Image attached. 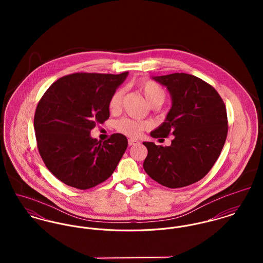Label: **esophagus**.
Wrapping results in <instances>:
<instances>
[{
  "label": "esophagus",
  "mask_w": 263,
  "mask_h": 263,
  "mask_svg": "<svg viewBox=\"0 0 263 263\" xmlns=\"http://www.w3.org/2000/svg\"><path fill=\"white\" fill-rule=\"evenodd\" d=\"M137 144H139V142L137 140H133V139L128 140V146H135Z\"/></svg>",
  "instance_id": "34e87169"
}]
</instances>
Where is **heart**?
Instances as JSON below:
<instances>
[{
    "mask_svg": "<svg viewBox=\"0 0 263 263\" xmlns=\"http://www.w3.org/2000/svg\"><path fill=\"white\" fill-rule=\"evenodd\" d=\"M137 88L144 95L147 102L152 106H159L165 101L166 92L164 88L153 80L145 79L140 81L137 84ZM122 95H123L122 89H117L110 97L108 107L111 112L116 111L119 108ZM115 127L117 132H119L120 134H123L130 138H137L142 134L143 130L150 127V123L145 120H136V119L123 117L116 122Z\"/></svg>",
    "mask_w": 263,
    "mask_h": 263,
    "instance_id": "heart-1",
    "label": "heart"
}]
</instances>
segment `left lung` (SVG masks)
<instances>
[{
	"label": "left lung",
	"instance_id": "8db88e82",
	"mask_svg": "<svg viewBox=\"0 0 263 263\" xmlns=\"http://www.w3.org/2000/svg\"><path fill=\"white\" fill-rule=\"evenodd\" d=\"M153 79L168 89L172 107L151 136L174 138L169 147L143 143L148 149L144 169L163 186L184 187L203 178L222 152L228 134L225 103L214 87L195 76L175 73Z\"/></svg>",
	"mask_w": 263,
	"mask_h": 263
}]
</instances>
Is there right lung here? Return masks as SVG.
<instances>
[{"instance_id": "1", "label": "right lung", "mask_w": 263, "mask_h": 263, "mask_svg": "<svg viewBox=\"0 0 263 263\" xmlns=\"http://www.w3.org/2000/svg\"><path fill=\"white\" fill-rule=\"evenodd\" d=\"M127 75L65 76L39 100L34 115L38 152L47 169L65 184L85 190L114 172L127 148L126 137L113 134L101 143L90 133L109 118V99Z\"/></svg>"}]
</instances>
